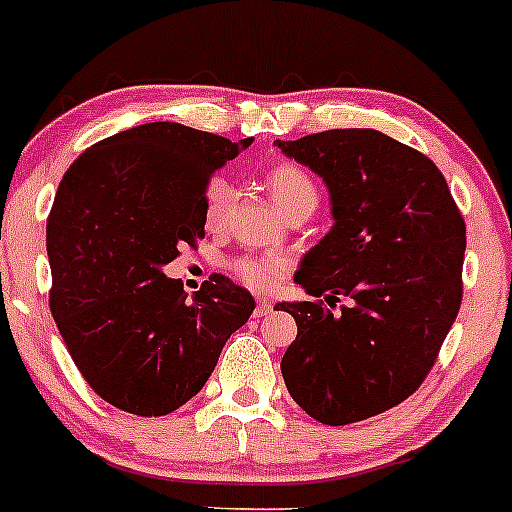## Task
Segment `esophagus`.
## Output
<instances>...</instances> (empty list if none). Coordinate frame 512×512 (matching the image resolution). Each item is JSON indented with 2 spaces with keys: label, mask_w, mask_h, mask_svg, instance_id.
I'll return each mask as SVG.
<instances>
[{
  "label": "esophagus",
  "mask_w": 512,
  "mask_h": 512,
  "mask_svg": "<svg viewBox=\"0 0 512 512\" xmlns=\"http://www.w3.org/2000/svg\"><path fill=\"white\" fill-rule=\"evenodd\" d=\"M274 311V303L269 299H260L257 301V308H255V316L262 318V316H269V313Z\"/></svg>",
  "instance_id": "1"
}]
</instances>
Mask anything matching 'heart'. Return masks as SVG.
<instances>
[{
	"label": "heart",
	"mask_w": 512,
	"mask_h": 512,
	"mask_svg": "<svg viewBox=\"0 0 512 512\" xmlns=\"http://www.w3.org/2000/svg\"><path fill=\"white\" fill-rule=\"evenodd\" d=\"M267 189L272 194L274 204L284 213L296 209H311L316 211L318 206V187L313 177L303 170L296 162H277L272 170L267 172ZM228 209V189L213 187L206 201V223L216 228L223 221ZM235 274L243 284L255 291L274 289L286 274V262L279 255H250L243 257L233 265Z\"/></svg>",
	"instance_id": "heart-1"
}]
</instances>
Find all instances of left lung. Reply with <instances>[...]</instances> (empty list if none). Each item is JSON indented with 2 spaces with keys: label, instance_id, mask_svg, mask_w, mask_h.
<instances>
[{
  "label": "left lung",
  "instance_id": "obj_1",
  "mask_svg": "<svg viewBox=\"0 0 512 512\" xmlns=\"http://www.w3.org/2000/svg\"><path fill=\"white\" fill-rule=\"evenodd\" d=\"M277 145L323 177L335 221L294 277L316 299L277 303L299 328L284 384L318 423L367 420L406 401L435 364L462 306L464 218L428 155L372 128ZM340 295L353 303L335 314Z\"/></svg>",
  "mask_w": 512,
  "mask_h": 512
}]
</instances>
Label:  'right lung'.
<instances>
[{
  "label": "right lung",
  "instance_id": "1",
  "mask_svg": "<svg viewBox=\"0 0 512 512\" xmlns=\"http://www.w3.org/2000/svg\"><path fill=\"white\" fill-rule=\"evenodd\" d=\"M252 138L182 123L128 128L70 165L48 216L50 311L94 393L155 418L204 389L223 345L255 311L216 274L189 299L162 269L204 238L206 187Z\"/></svg>",
  "mask_w": 512,
  "mask_h": 512
}]
</instances>
